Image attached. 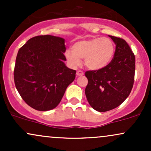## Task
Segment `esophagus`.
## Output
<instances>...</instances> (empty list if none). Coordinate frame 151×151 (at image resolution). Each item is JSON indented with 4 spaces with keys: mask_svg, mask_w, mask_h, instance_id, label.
Listing matches in <instances>:
<instances>
[{
    "mask_svg": "<svg viewBox=\"0 0 151 151\" xmlns=\"http://www.w3.org/2000/svg\"><path fill=\"white\" fill-rule=\"evenodd\" d=\"M77 75L78 77H80V76H83L84 75V72L81 70H78L77 72Z\"/></svg>",
    "mask_w": 151,
    "mask_h": 151,
    "instance_id": "34e87169",
    "label": "esophagus"
}]
</instances>
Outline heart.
Masks as SVG:
<instances>
[{
    "instance_id": "1",
    "label": "heart",
    "mask_w": 151,
    "mask_h": 151,
    "mask_svg": "<svg viewBox=\"0 0 151 151\" xmlns=\"http://www.w3.org/2000/svg\"><path fill=\"white\" fill-rule=\"evenodd\" d=\"M115 52L114 42L108 37H94L75 42L65 57L71 67L80 65L84 58V65L91 70L104 68L113 59Z\"/></svg>"
}]
</instances>
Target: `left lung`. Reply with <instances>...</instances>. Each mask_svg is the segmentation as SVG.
Segmentation results:
<instances>
[{"mask_svg": "<svg viewBox=\"0 0 151 151\" xmlns=\"http://www.w3.org/2000/svg\"><path fill=\"white\" fill-rule=\"evenodd\" d=\"M116 45L111 62L104 68L86 71L88 84L85 94L89 104L99 112L111 110L129 96L134 82L136 58L128 43L109 35Z\"/></svg>", "mask_w": 151, "mask_h": 151, "instance_id": "8db88e82", "label": "left lung"}]
</instances>
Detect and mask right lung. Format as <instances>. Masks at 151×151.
<instances>
[{"instance_id":"add662e5","label":"right lung","mask_w":151,"mask_h":151,"mask_svg":"<svg viewBox=\"0 0 151 151\" xmlns=\"http://www.w3.org/2000/svg\"><path fill=\"white\" fill-rule=\"evenodd\" d=\"M65 39L39 35L18 50L14 69L15 87L27 105L37 111L55 109L76 71L65 65Z\"/></svg>"}]
</instances>
